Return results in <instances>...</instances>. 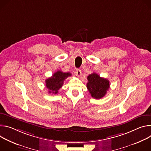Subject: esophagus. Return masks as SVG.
I'll use <instances>...</instances> for the list:
<instances>
[{
    "mask_svg": "<svg viewBox=\"0 0 151 151\" xmlns=\"http://www.w3.org/2000/svg\"><path fill=\"white\" fill-rule=\"evenodd\" d=\"M75 73H76V74L77 77H80L81 76V71L79 69H77Z\"/></svg>",
    "mask_w": 151,
    "mask_h": 151,
    "instance_id": "34e87169",
    "label": "esophagus"
}]
</instances>
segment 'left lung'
<instances>
[{
    "label": "left lung",
    "mask_w": 151,
    "mask_h": 151,
    "mask_svg": "<svg viewBox=\"0 0 151 151\" xmlns=\"http://www.w3.org/2000/svg\"><path fill=\"white\" fill-rule=\"evenodd\" d=\"M87 88L91 96L95 99H100L105 96L110 88L109 81L93 73L88 76Z\"/></svg>",
    "instance_id": "left-lung-1"
}]
</instances>
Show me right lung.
Masks as SVG:
<instances>
[{
  "instance_id": "1",
  "label": "right lung",
  "mask_w": 151,
  "mask_h": 151,
  "mask_svg": "<svg viewBox=\"0 0 151 151\" xmlns=\"http://www.w3.org/2000/svg\"><path fill=\"white\" fill-rule=\"evenodd\" d=\"M71 74L70 73H63L61 71H58L53 75L45 80V86L48 89L49 93L57 94L59 89L62 86L64 80Z\"/></svg>"
}]
</instances>
